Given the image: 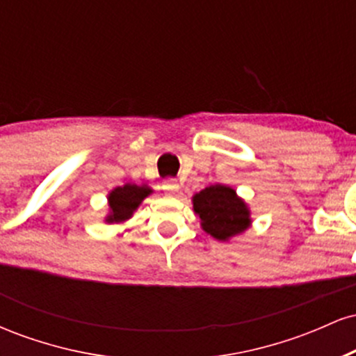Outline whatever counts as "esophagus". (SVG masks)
<instances>
[{"label": "esophagus", "mask_w": 356, "mask_h": 356, "mask_svg": "<svg viewBox=\"0 0 356 356\" xmlns=\"http://www.w3.org/2000/svg\"><path fill=\"white\" fill-rule=\"evenodd\" d=\"M164 191L169 192V194H175V192L179 191V184L175 179H167V181H164Z\"/></svg>", "instance_id": "1"}]
</instances>
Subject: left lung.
<instances>
[{
    "label": "left lung",
    "instance_id": "obj_1",
    "mask_svg": "<svg viewBox=\"0 0 356 356\" xmlns=\"http://www.w3.org/2000/svg\"><path fill=\"white\" fill-rule=\"evenodd\" d=\"M202 229L218 241H229L251 226L248 204L229 186L214 184L192 197Z\"/></svg>",
    "mask_w": 356,
    "mask_h": 356
}]
</instances>
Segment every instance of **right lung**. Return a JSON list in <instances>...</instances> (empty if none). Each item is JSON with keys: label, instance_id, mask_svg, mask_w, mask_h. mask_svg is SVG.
I'll use <instances>...</instances> for the list:
<instances>
[{"label": "right lung", "instance_id": "1", "mask_svg": "<svg viewBox=\"0 0 356 356\" xmlns=\"http://www.w3.org/2000/svg\"><path fill=\"white\" fill-rule=\"evenodd\" d=\"M152 194L149 186H137V184H125L122 187H115L108 194V207L110 212L105 218V222L118 224L125 222L127 219L132 218L134 212L140 206L147 195Z\"/></svg>", "mask_w": 356, "mask_h": 356}]
</instances>
